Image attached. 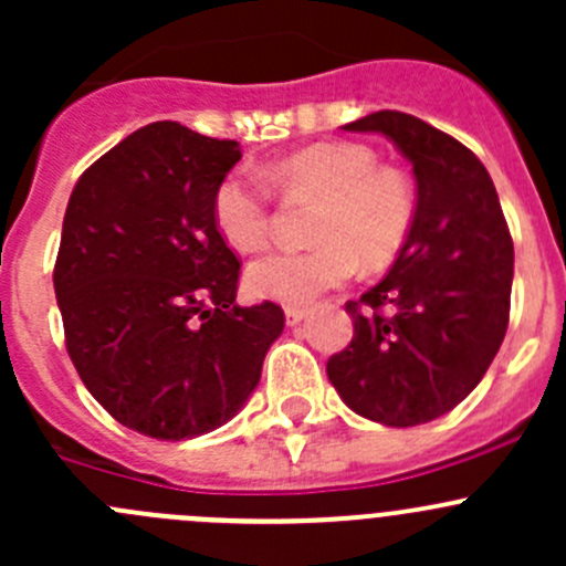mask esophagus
<instances>
[{
  "instance_id": "obj_1",
  "label": "esophagus",
  "mask_w": 566,
  "mask_h": 566,
  "mask_svg": "<svg viewBox=\"0 0 566 566\" xmlns=\"http://www.w3.org/2000/svg\"><path fill=\"white\" fill-rule=\"evenodd\" d=\"M306 315H310V312H306L304 306H287V310H284V319H287V325H298Z\"/></svg>"
}]
</instances>
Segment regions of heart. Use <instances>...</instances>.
<instances>
[{"label":"heart","instance_id":"heart-1","mask_svg":"<svg viewBox=\"0 0 566 566\" xmlns=\"http://www.w3.org/2000/svg\"><path fill=\"white\" fill-rule=\"evenodd\" d=\"M284 191L323 197L310 249H276L254 260L247 284L254 295L306 304L339 287L364 268H380L399 254L416 221L413 180L356 142H323L273 164ZM213 224L238 251H256L271 235V191L247 169L224 175L213 191Z\"/></svg>","mask_w":566,"mask_h":566}]
</instances>
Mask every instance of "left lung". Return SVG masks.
<instances>
[{"mask_svg": "<svg viewBox=\"0 0 566 566\" xmlns=\"http://www.w3.org/2000/svg\"><path fill=\"white\" fill-rule=\"evenodd\" d=\"M345 130L389 136L416 175V221L380 284L347 301L353 339L325 364L347 408L416 427L460 405L493 364L512 295L510 227L484 164L454 136L405 112Z\"/></svg>", "mask_w": 566, "mask_h": 566, "instance_id": "8db88e82", "label": "left lung"}]
</instances>
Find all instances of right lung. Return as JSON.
Masks as SVG:
<instances>
[{"instance_id":"obj_1","label":"right lung","mask_w":566,"mask_h":566,"mask_svg":"<svg viewBox=\"0 0 566 566\" xmlns=\"http://www.w3.org/2000/svg\"><path fill=\"white\" fill-rule=\"evenodd\" d=\"M232 139L164 119L78 177L54 293L87 391L128 430L186 441L227 424L256 389L282 306H238L241 262L213 224Z\"/></svg>"}]
</instances>
